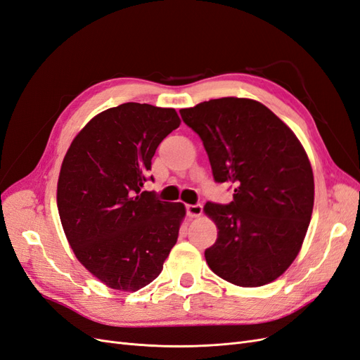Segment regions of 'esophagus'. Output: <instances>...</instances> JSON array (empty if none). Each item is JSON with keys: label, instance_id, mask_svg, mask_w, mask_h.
<instances>
[{"label": "esophagus", "instance_id": "1", "mask_svg": "<svg viewBox=\"0 0 360 360\" xmlns=\"http://www.w3.org/2000/svg\"><path fill=\"white\" fill-rule=\"evenodd\" d=\"M186 213L191 217H197L202 213V205L201 204H186Z\"/></svg>", "mask_w": 360, "mask_h": 360}]
</instances>
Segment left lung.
I'll list each match as a JSON object with an SVG mask.
<instances>
[{
    "mask_svg": "<svg viewBox=\"0 0 360 360\" xmlns=\"http://www.w3.org/2000/svg\"><path fill=\"white\" fill-rule=\"evenodd\" d=\"M201 138L216 183L234 184L233 201L207 202L217 238L205 261L238 287L275 281L297 257L314 207L309 159L292 130L263 103L222 97L180 110Z\"/></svg>",
    "mask_w": 360,
    "mask_h": 360,
    "instance_id": "left-lung-1",
    "label": "left lung"
}]
</instances>
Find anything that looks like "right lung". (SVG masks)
I'll use <instances>...</instances> for the list:
<instances>
[{"instance_id":"right-lung-1","label":"right lung","mask_w":360,"mask_h":360,"mask_svg":"<svg viewBox=\"0 0 360 360\" xmlns=\"http://www.w3.org/2000/svg\"><path fill=\"white\" fill-rule=\"evenodd\" d=\"M180 118L172 108L129 102L110 108L76 135L64 156L58 213L81 264L120 291L155 281L176 245L181 202L143 191L158 146Z\"/></svg>"}]
</instances>
